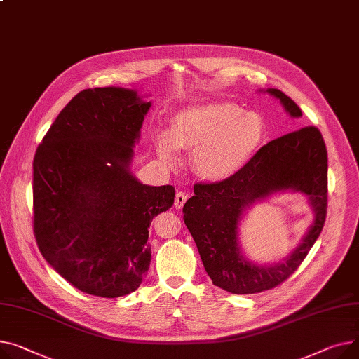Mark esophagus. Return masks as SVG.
<instances>
[{"instance_id":"esophagus-1","label":"esophagus","mask_w":359,"mask_h":359,"mask_svg":"<svg viewBox=\"0 0 359 359\" xmlns=\"http://www.w3.org/2000/svg\"><path fill=\"white\" fill-rule=\"evenodd\" d=\"M186 201H187V195L184 192H177L175 196V208L182 209L183 205L186 203Z\"/></svg>"}]
</instances>
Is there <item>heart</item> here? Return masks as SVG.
I'll list each match as a JSON object with an SVG mask.
<instances>
[{"label": "heart", "mask_w": 359, "mask_h": 359, "mask_svg": "<svg viewBox=\"0 0 359 359\" xmlns=\"http://www.w3.org/2000/svg\"><path fill=\"white\" fill-rule=\"evenodd\" d=\"M266 123L257 112L232 102H206L180 109L170 131H156L161 158L173 161L177 150L190 149L195 173L209 182H224L240 173L258 153Z\"/></svg>", "instance_id": "b5f03b06"}]
</instances>
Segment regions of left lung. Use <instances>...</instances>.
Instances as JSON below:
<instances>
[{
    "label": "left lung",
    "mask_w": 359,
    "mask_h": 359,
    "mask_svg": "<svg viewBox=\"0 0 359 359\" xmlns=\"http://www.w3.org/2000/svg\"><path fill=\"white\" fill-rule=\"evenodd\" d=\"M280 100L293 118L302 111L278 89L266 90ZM195 195L183 206V219L192 233L212 283L233 294L270 290L287 280L302 264L322 232L327 205V151L316 127H304L262 146L233 177L196 183ZM303 193L314 221L299 245L283 262L255 265L239 247V225L247 208L276 193Z\"/></svg>",
    "instance_id": "obj_1"
}]
</instances>
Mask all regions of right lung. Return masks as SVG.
<instances>
[{"label": "right lung", "mask_w": 359, "mask_h": 359, "mask_svg": "<svg viewBox=\"0 0 359 359\" xmlns=\"http://www.w3.org/2000/svg\"><path fill=\"white\" fill-rule=\"evenodd\" d=\"M151 102L119 86L79 92L60 111L33 161V228L46 261L83 293L135 292L151 261L149 228L175 187L131 172Z\"/></svg>", "instance_id": "right-lung-1"}]
</instances>
